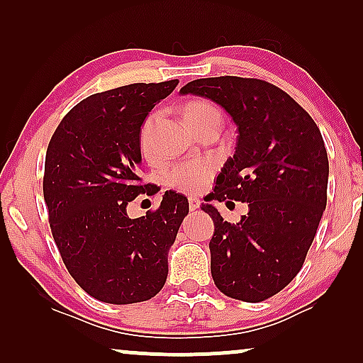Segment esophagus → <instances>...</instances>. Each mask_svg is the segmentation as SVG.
<instances>
[{
	"mask_svg": "<svg viewBox=\"0 0 363 363\" xmlns=\"http://www.w3.org/2000/svg\"><path fill=\"white\" fill-rule=\"evenodd\" d=\"M188 206H190L191 211H195L200 208V200L198 198H188Z\"/></svg>",
	"mask_w": 363,
	"mask_h": 363,
	"instance_id": "obj_1",
	"label": "esophagus"
}]
</instances>
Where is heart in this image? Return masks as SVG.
I'll return each mask as SVG.
<instances>
[{
    "label": "heart",
    "instance_id": "b5f03b06",
    "mask_svg": "<svg viewBox=\"0 0 363 363\" xmlns=\"http://www.w3.org/2000/svg\"><path fill=\"white\" fill-rule=\"evenodd\" d=\"M183 117L190 123L191 128L200 127L203 122H206L208 118H221L220 112L215 106L211 104L203 102V101H191L186 102L182 108ZM153 122H155V113H152L150 117H147V121L143 122L142 130H140V150L145 158H152V128ZM213 175V165L208 162H185L180 165H175L170 172L167 173V183L177 190L185 191V193H198L203 188Z\"/></svg>",
    "mask_w": 363,
    "mask_h": 363
}]
</instances>
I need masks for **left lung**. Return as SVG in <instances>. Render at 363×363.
Instances as JSON below:
<instances>
[{"label":"left lung","mask_w":363,"mask_h":363,"mask_svg":"<svg viewBox=\"0 0 363 363\" xmlns=\"http://www.w3.org/2000/svg\"><path fill=\"white\" fill-rule=\"evenodd\" d=\"M180 94L210 99L238 127L235 155L206 201H242L250 211L231 225L210 203L201 210L215 223L216 287L233 299L261 302L301 271L325 210L329 158L320 130L294 99L259 79H196Z\"/></svg>","instance_id":"1"}]
</instances>
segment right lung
<instances>
[{
    "mask_svg": "<svg viewBox=\"0 0 363 363\" xmlns=\"http://www.w3.org/2000/svg\"><path fill=\"white\" fill-rule=\"evenodd\" d=\"M178 81L130 84L94 94L62 118L48 145L44 201L56 246L74 281L107 304H133L162 291L168 251L188 200L165 191L160 208L128 218L142 185L140 130Z\"/></svg>",
    "mask_w": 363,
    "mask_h": 363,
    "instance_id": "right-lung-1",
    "label": "right lung"
}]
</instances>
